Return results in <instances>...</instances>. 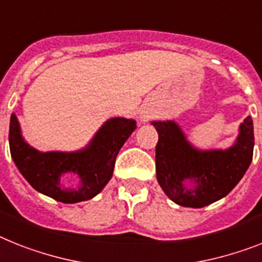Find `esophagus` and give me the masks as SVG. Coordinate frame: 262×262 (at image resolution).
<instances>
[{"instance_id":"1","label":"esophagus","mask_w":262,"mask_h":262,"mask_svg":"<svg viewBox=\"0 0 262 262\" xmlns=\"http://www.w3.org/2000/svg\"><path fill=\"white\" fill-rule=\"evenodd\" d=\"M142 119H143V120H146V119H148V115H147V114H143V115H142Z\"/></svg>"}]
</instances>
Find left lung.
<instances>
[{
  "mask_svg": "<svg viewBox=\"0 0 262 262\" xmlns=\"http://www.w3.org/2000/svg\"><path fill=\"white\" fill-rule=\"evenodd\" d=\"M158 131L157 179L166 195L179 206L200 207L228 195L249 168L254 148L253 120L244 119L228 148L201 150L191 144L178 123L152 120Z\"/></svg>",
  "mask_w": 262,
  "mask_h": 262,
  "instance_id": "obj_1",
  "label": "left lung"
}]
</instances>
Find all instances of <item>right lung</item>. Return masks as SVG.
<instances>
[{"instance_id":"right-lung-1","label":"right lung","mask_w":262,"mask_h":262,"mask_svg":"<svg viewBox=\"0 0 262 262\" xmlns=\"http://www.w3.org/2000/svg\"><path fill=\"white\" fill-rule=\"evenodd\" d=\"M136 129V120L107 119L88 144L76 151H38L24 139L16 114L10 116V155L18 171L38 193L62 204H77L96 196L114 174L119 150ZM67 173L79 182L69 188L63 182Z\"/></svg>"}]
</instances>
